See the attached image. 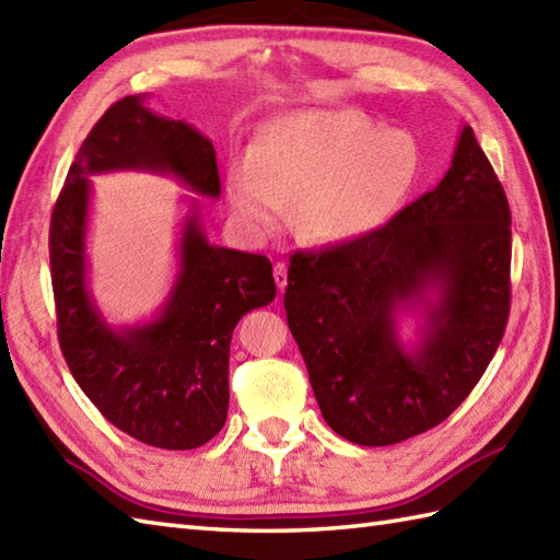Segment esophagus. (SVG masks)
Wrapping results in <instances>:
<instances>
[{
	"instance_id": "obj_1",
	"label": "esophagus",
	"mask_w": 560,
	"mask_h": 560,
	"mask_svg": "<svg viewBox=\"0 0 560 560\" xmlns=\"http://www.w3.org/2000/svg\"><path fill=\"white\" fill-rule=\"evenodd\" d=\"M275 281L279 291H283L285 283H289V267H285V262L275 265Z\"/></svg>"
}]
</instances>
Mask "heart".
I'll return each instance as SVG.
<instances>
[{
    "label": "heart",
    "instance_id": "obj_1",
    "mask_svg": "<svg viewBox=\"0 0 560 560\" xmlns=\"http://www.w3.org/2000/svg\"><path fill=\"white\" fill-rule=\"evenodd\" d=\"M420 174V148L398 128L348 109H303L259 128L253 152L226 166L233 212L255 233L279 224L295 198L307 241L343 243L382 226Z\"/></svg>",
    "mask_w": 560,
    "mask_h": 560
}]
</instances>
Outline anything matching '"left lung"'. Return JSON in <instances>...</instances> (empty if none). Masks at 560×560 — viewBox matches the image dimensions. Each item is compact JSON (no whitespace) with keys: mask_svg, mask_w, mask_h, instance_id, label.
<instances>
[{"mask_svg":"<svg viewBox=\"0 0 560 560\" xmlns=\"http://www.w3.org/2000/svg\"><path fill=\"white\" fill-rule=\"evenodd\" d=\"M322 418L360 446L444 422L482 380L511 312V210L470 126L441 184L386 226L295 253L283 295ZM420 311L419 343L397 336Z\"/></svg>","mask_w":560,"mask_h":560,"instance_id":"8db88e82","label":"left lung"}]
</instances>
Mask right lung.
<instances>
[{
  "instance_id": "1",
  "label": "right lung",
  "mask_w": 560,
  "mask_h": 560,
  "mask_svg": "<svg viewBox=\"0 0 560 560\" xmlns=\"http://www.w3.org/2000/svg\"><path fill=\"white\" fill-rule=\"evenodd\" d=\"M152 172L219 198L210 138L131 95L102 114L69 168L49 224L51 289L61 353L78 386L121 432L142 444L188 451L226 422L229 348L238 319L277 295L271 262L210 243L200 205L180 226L178 271L164 305L145 324L112 327L88 289L90 176Z\"/></svg>"
}]
</instances>
